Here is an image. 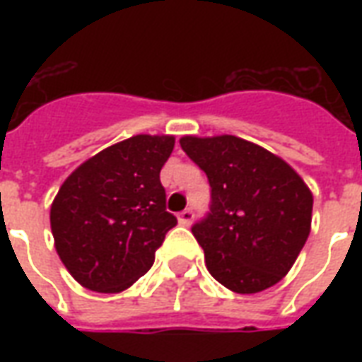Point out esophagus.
Masks as SVG:
<instances>
[{
	"label": "esophagus",
	"mask_w": 362,
	"mask_h": 362,
	"mask_svg": "<svg viewBox=\"0 0 362 362\" xmlns=\"http://www.w3.org/2000/svg\"><path fill=\"white\" fill-rule=\"evenodd\" d=\"M192 221H194V211L192 209H184V211L178 213V223L184 225V227H189Z\"/></svg>",
	"instance_id": "esophagus-1"
}]
</instances>
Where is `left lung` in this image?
I'll return each instance as SVG.
<instances>
[{
	"label": "left lung",
	"mask_w": 362,
	"mask_h": 362,
	"mask_svg": "<svg viewBox=\"0 0 362 362\" xmlns=\"http://www.w3.org/2000/svg\"><path fill=\"white\" fill-rule=\"evenodd\" d=\"M211 186V205L192 233L205 266L240 295L279 283L310 235L312 194L291 166L235 135L182 137Z\"/></svg>",
	"instance_id": "left-lung-1"
}]
</instances>
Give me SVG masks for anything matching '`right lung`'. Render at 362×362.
Segmentation results:
<instances>
[{
    "label": "right lung",
    "mask_w": 362,
    "mask_h": 362,
    "mask_svg": "<svg viewBox=\"0 0 362 362\" xmlns=\"http://www.w3.org/2000/svg\"><path fill=\"white\" fill-rule=\"evenodd\" d=\"M173 149V135H134L96 153L62 184L52 235L59 259L85 288L119 293L151 269L176 227L160 184Z\"/></svg>",
    "instance_id": "right-lung-1"
}]
</instances>
